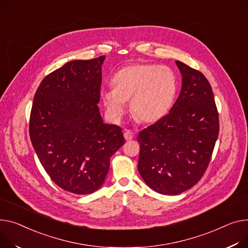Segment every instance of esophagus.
Returning <instances> with one entry per match:
<instances>
[{"label":"esophagus","instance_id":"34e87169","mask_svg":"<svg viewBox=\"0 0 248 248\" xmlns=\"http://www.w3.org/2000/svg\"><path fill=\"white\" fill-rule=\"evenodd\" d=\"M124 139H125L126 140H130L131 139L134 138V133H133V131H130L129 129H126V130L124 131Z\"/></svg>","mask_w":248,"mask_h":248}]
</instances>
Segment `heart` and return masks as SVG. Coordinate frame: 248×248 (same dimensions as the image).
<instances>
[{
    "label": "heart",
    "instance_id": "1",
    "mask_svg": "<svg viewBox=\"0 0 248 248\" xmlns=\"http://www.w3.org/2000/svg\"><path fill=\"white\" fill-rule=\"evenodd\" d=\"M112 85L102 88L101 96L108 112L120 119L130 100V110L139 121L150 123L161 118L172 106L177 92V78L168 67L145 63L120 70Z\"/></svg>",
    "mask_w": 248,
    "mask_h": 248
}]
</instances>
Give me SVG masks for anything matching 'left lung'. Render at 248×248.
Listing matches in <instances>:
<instances>
[{"label":"left lung","mask_w":248,"mask_h":248,"mask_svg":"<svg viewBox=\"0 0 248 248\" xmlns=\"http://www.w3.org/2000/svg\"><path fill=\"white\" fill-rule=\"evenodd\" d=\"M183 87L170 112L138 136L139 171L161 194L176 195L203 176L219 133L217 108L209 81L200 71L175 62Z\"/></svg>","instance_id":"obj_1"}]
</instances>
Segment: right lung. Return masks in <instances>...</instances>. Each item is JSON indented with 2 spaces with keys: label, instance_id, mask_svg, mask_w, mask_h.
Returning a JSON list of instances; mask_svg holds the SVG:
<instances>
[{
  "label": "right lung",
  "instance_id": "1",
  "mask_svg": "<svg viewBox=\"0 0 248 248\" xmlns=\"http://www.w3.org/2000/svg\"><path fill=\"white\" fill-rule=\"evenodd\" d=\"M104 61H72L48 74L31 106L30 138L42 166L58 186L75 194L101 187L110 156L124 143L122 128L104 124L97 107Z\"/></svg>",
  "mask_w": 248,
  "mask_h": 248
}]
</instances>
